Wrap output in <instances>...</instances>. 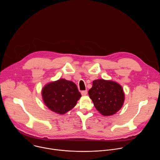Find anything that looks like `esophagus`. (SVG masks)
Instances as JSON below:
<instances>
[{"label":"esophagus","instance_id":"1","mask_svg":"<svg viewBox=\"0 0 160 160\" xmlns=\"http://www.w3.org/2000/svg\"><path fill=\"white\" fill-rule=\"evenodd\" d=\"M81 94H82V96H86L87 94V90H83V91H82V92H81Z\"/></svg>","mask_w":160,"mask_h":160}]
</instances>
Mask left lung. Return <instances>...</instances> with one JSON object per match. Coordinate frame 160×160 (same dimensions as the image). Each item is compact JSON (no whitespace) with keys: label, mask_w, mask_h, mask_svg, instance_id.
<instances>
[{"label":"left lung","mask_w":160,"mask_h":160,"mask_svg":"<svg viewBox=\"0 0 160 160\" xmlns=\"http://www.w3.org/2000/svg\"><path fill=\"white\" fill-rule=\"evenodd\" d=\"M88 95L96 109L103 116L115 114L122 108L125 101L122 87L112 80H94Z\"/></svg>","instance_id":"8db88e82"}]
</instances>
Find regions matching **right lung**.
Returning a JSON list of instances; mask_svg holds the SVG:
<instances>
[{
	"label": "right lung",
	"mask_w": 160,
	"mask_h": 160,
	"mask_svg": "<svg viewBox=\"0 0 160 160\" xmlns=\"http://www.w3.org/2000/svg\"><path fill=\"white\" fill-rule=\"evenodd\" d=\"M42 96L50 110L63 115L76 106L82 96L75 83L61 78L45 85L42 90Z\"/></svg>",
	"instance_id": "1"
}]
</instances>
